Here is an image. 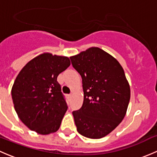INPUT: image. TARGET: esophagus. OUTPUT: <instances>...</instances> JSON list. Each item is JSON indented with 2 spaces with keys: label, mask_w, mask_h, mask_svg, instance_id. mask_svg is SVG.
Returning <instances> with one entry per match:
<instances>
[{
  "label": "esophagus",
  "mask_w": 157,
  "mask_h": 157,
  "mask_svg": "<svg viewBox=\"0 0 157 157\" xmlns=\"http://www.w3.org/2000/svg\"><path fill=\"white\" fill-rule=\"evenodd\" d=\"M71 96H72V94H71H71H68V97H71Z\"/></svg>",
  "instance_id": "34e87169"
}]
</instances>
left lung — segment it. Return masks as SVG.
<instances>
[{
  "mask_svg": "<svg viewBox=\"0 0 157 157\" xmlns=\"http://www.w3.org/2000/svg\"><path fill=\"white\" fill-rule=\"evenodd\" d=\"M82 77L83 105L72 112L81 135L99 139L112 132L125 116L131 97L124 70L115 58L97 47L71 57Z\"/></svg>",
  "mask_w": 157,
  "mask_h": 157,
  "instance_id": "obj_1",
  "label": "left lung"
}]
</instances>
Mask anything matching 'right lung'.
Returning a JSON list of instances; mask_svg holds the SVG:
<instances>
[{"mask_svg": "<svg viewBox=\"0 0 157 157\" xmlns=\"http://www.w3.org/2000/svg\"><path fill=\"white\" fill-rule=\"evenodd\" d=\"M70 64L67 57L44 53L17 75L11 90L14 109L32 131L45 135L59 129L67 105L57 77Z\"/></svg>", "mask_w": 157, "mask_h": 157, "instance_id": "1", "label": "right lung"}]
</instances>
